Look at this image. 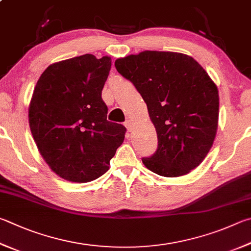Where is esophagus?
<instances>
[{
    "mask_svg": "<svg viewBox=\"0 0 251 251\" xmlns=\"http://www.w3.org/2000/svg\"><path fill=\"white\" fill-rule=\"evenodd\" d=\"M125 126H126L127 130L130 131V130H131V128H133V121H131L130 118H128V120H126V122H125Z\"/></svg>",
    "mask_w": 251,
    "mask_h": 251,
    "instance_id": "34e87169",
    "label": "esophagus"
}]
</instances>
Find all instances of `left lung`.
Returning a JSON list of instances; mask_svg holds the SVG:
<instances>
[{"mask_svg":"<svg viewBox=\"0 0 251 251\" xmlns=\"http://www.w3.org/2000/svg\"><path fill=\"white\" fill-rule=\"evenodd\" d=\"M147 104L158 148L145 167L167 177L188 175L201 165L215 139L220 97L214 81L192 57L145 50L115 61Z\"/></svg>","mask_w":251,"mask_h":251,"instance_id":"1","label":"left lung"}]
</instances>
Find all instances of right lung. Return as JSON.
Returning a JSON list of instances; mask_svg holds the SVG:
<instances>
[{
    "instance_id": "obj_1",
    "label": "right lung",
    "mask_w": 251,
    "mask_h": 251,
    "mask_svg": "<svg viewBox=\"0 0 251 251\" xmlns=\"http://www.w3.org/2000/svg\"><path fill=\"white\" fill-rule=\"evenodd\" d=\"M112 59L91 53L54 62L36 84L28 107L38 151L57 176L93 181L110 168L126 128L108 122L101 98Z\"/></svg>"
}]
</instances>
